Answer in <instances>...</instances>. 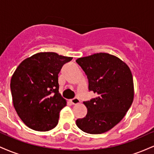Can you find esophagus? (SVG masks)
<instances>
[{
    "instance_id": "esophagus-1",
    "label": "esophagus",
    "mask_w": 154,
    "mask_h": 154,
    "mask_svg": "<svg viewBox=\"0 0 154 154\" xmlns=\"http://www.w3.org/2000/svg\"><path fill=\"white\" fill-rule=\"evenodd\" d=\"M70 100H71V103L72 104H74V105H75V104H78L79 103V102H80V100H79L78 98H74Z\"/></svg>"
}]
</instances>
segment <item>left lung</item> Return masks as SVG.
<instances>
[{"label": "left lung", "mask_w": 154, "mask_h": 154, "mask_svg": "<svg viewBox=\"0 0 154 154\" xmlns=\"http://www.w3.org/2000/svg\"><path fill=\"white\" fill-rule=\"evenodd\" d=\"M76 62L87 75L89 91L97 95L83 102L88 113L76 120V125L90 134L109 131L123 119L133 101L131 71L119 58L106 53L79 58Z\"/></svg>", "instance_id": "8db88e82"}]
</instances>
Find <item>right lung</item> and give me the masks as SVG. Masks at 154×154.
<instances>
[{"label":"right lung","mask_w":154,"mask_h":154,"mask_svg":"<svg viewBox=\"0 0 154 154\" xmlns=\"http://www.w3.org/2000/svg\"><path fill=\"white\" fill-rule=\"evenodd\" d=\"M72 59L53 52L38 53L17 68L10 84L14 106L29 128L48 131L57 125L66 105L59 93V73Z\"/></svg>","instance_id":"right-lung-1"}]
</instances>
